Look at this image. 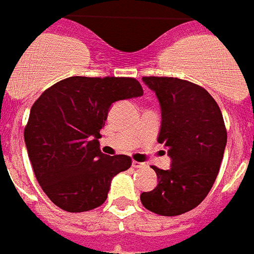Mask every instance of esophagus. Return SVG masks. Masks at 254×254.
Here are the masks:
<instances>
[{
    "label": "esophagus",
    "instance_id": "34e87169",
    "mask_svg": "<svg viewBox=\"0 0 254 254\" xmlns=\"http://www.w3.org/2000/svg\"><path fill=\"white\" fill-rule=\"evenodd\" d=\"M132 166L133 168H144V166H145V164H144V162H139V161H135V160H133Z\"/></svg>",
    "mask_w": 254,
    "mask_h": 254
}]
</instances>
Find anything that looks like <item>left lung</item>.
Segmentation results:
<instances>
[{
    "mask_svg": "<svg viewBox=\"0 0 254 254\" xmlns=\"http://www.w3.org/2000/svg\"><path fill=\"white\" fill-rule=\"evenodd\" d=\"M161 106L159 143L168 148L170 169L152 166L159 184L144 191L147 210L177 216L195 208L207 196L220 169L227 129L222 111L199 85L176 77H143Z\"/></svg>",
    "mask_w": 254,
    "mask_h": 254,
    "instance_id": "left-lung-1",
    "label": "left lung"
}]
</instances>
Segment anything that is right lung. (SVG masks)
I'll list each match as a JSON object with an SVG mask.
<instances>
[{"label":"right lung","instance_id":"obj_1","mask_svg":"<svg viewBox=\"0 0 254 254\" xmlns=\"http://www.w3.org/2000/svg\"><path fill=\"white\" fill-rule=\"evenodd\" d=\"M143 95L132 77L73 76L44 90L30 111L24 141L35 177L47 196L68 212L106 200L111 178L132 165L129 156L99 149L111 103Z\"/></svg>","mask_w":254,"mask_h":254}]
</instances>
